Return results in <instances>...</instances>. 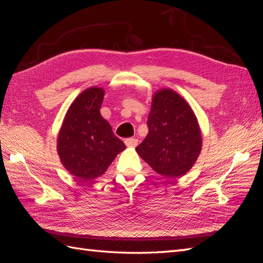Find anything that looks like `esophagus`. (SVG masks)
<instances>
[{"instance_id": "obj_1", "label": "esophagus", "mask_w": 263, "mask_h": 263, "mask_svg": "<svg viewBox=\"0 0 263 263\" xmlns=\"http://www.w3.org/2000/svg\"><path fill=\"white\" fill-rule=\"evenodd\" d=\"M124 142H125V144H126L127 147L135 148V147L138 146L139 140H138V139H136V138H128V139H126V140H125Z\"/></svg>"}]
</instances>
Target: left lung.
<instances>
[{
	"label": "left lung",
	"instance_id": "8db88e82",
	"mask_svg": "<svg viewBox=\"0 0 263 263\" xmlns=\"http://www.w3.org/2000/svg\"><path fill=\"white\" fill-rule=\"evenodd\" d=\"M149 132L136 148L138 155L159 175H185L202 148V135L193 109L171 88L158 89L152 98Z\"/></svg>",
	"mask_w": 263,
	"mask_h": 263
}]
</instances>
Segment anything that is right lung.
Masks as SVG:
<instances>
[{
    "mask_svg": "<svg viewBox=\"0 0 263 263\" xmlns=\"http://www.w3.org/2000/svg\"><path fill=\"white\" fill-rule=\"evenodd\" d=\"M104 95V89L96 86L79 93L66 111L58 136L61 163L81 181L102 176L126 148L100 114Z\"/></svg>",
    "mask_w": 263,
    "mask_h": 263,
    "instance_id": "right-lung-1",
    "label": "right lung"
}]
</instances>
